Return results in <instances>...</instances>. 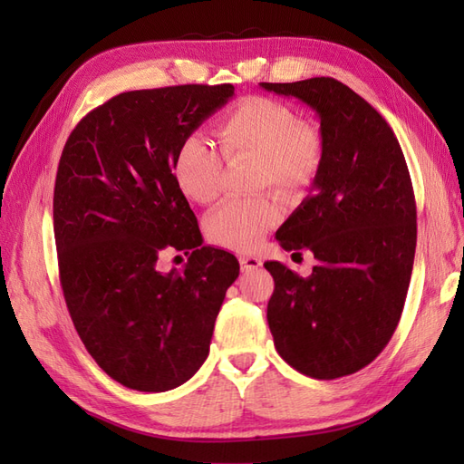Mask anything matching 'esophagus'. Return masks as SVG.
Returning a JSON list of instances; mask_svg holds the SVG:
<instances>
[{
    "label": "esophagus",
    "mask_w": 464,
    "mask_h": 464,
    "mask_svg": "<svg viewBox=\"0 0 464 464\" xmlns=\"http://www.w3.org/2000/svg\"><path fill=\"white\" fill-rule=\"evenodd\" d=\"M240 265H242V271L244 273H249V271L259 269V266L263 265V261L257 256H244V257H240Z\"/></svg>",
    "instance_id": "1"
}]
</instances>
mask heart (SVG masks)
Returning <instances> with one entry per match:
<instances>
[{
    "label": "heart",
    "instance_id": "1",
    "mask_svg": "<svg viewBox=\"0 0 464 464\" xmlns=\"http://www.w3.org/2000/svg\"><path fill=\"white\" fill-rule=\"evenodd\" d=\"M218 141L227 160L256 157L257 188L298 193L315 179L325 159L317 128L298 121L294 110L275 98L247 96L218 120ZM174 179L195 203L215 201L222 189L224 160L217 147L199 133L188 135L174 157ZM280 217L273 195L224 201L205 220L208 240L228 249H251Z\"/></svg>",
    "mask_w": 464,
    "mask_h": 464
}]
</instances>
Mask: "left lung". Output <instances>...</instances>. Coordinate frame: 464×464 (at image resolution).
Segmentation results:
<instances>
[{
  "instance_id": "obj_1",
  "label": "left lung",
  "mask_w": 464,
  "mask_h": 464,
  "mask_svg": "<svg viewBox=\"0 0 464 464\" xmlns=\"http://www.w3.org/2000/svg\"><path fill=\"white\" fill-rule=\"evenodd\" d=\"M261 87L315 110L325 143L314 193L276 230L286 251L310 249L317 265L302 278L265 263L275 278L266 305L275 348L304 375L356 373L391 341L409 292L416 251L409 168L389 123L341 81Z\"/></svg>"
}]
</instances>
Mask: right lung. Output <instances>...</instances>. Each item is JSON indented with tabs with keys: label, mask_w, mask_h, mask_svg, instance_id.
<instances>
[{
	"label": "right lung",
	"mask_w": 464,
	"mask_h": 464,
	"mask_svg": "<svg viewBox=\"0 0 464 464\" xmlns=\"http://www.w3.org/2000/svg\"><path fill=\"white\" fill-rule=\"evenodd\" d=\"M232 96V85L121 92L63 147L53 188L63 298L89 354L123 387L160 392L193 377L240 275L228 251L201 246L172 170L179 143ZM168 248L192 249L184 272L160 271Z\"/></svg>",
	"instance_id": "add662e5"
}]
</instances>
